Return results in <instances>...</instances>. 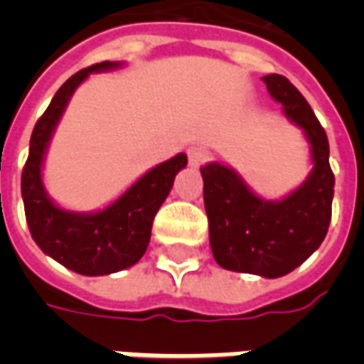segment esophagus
I'll list each match as a JSON object with an SVG mask.
<instances>
[{"label":"esophagus","instance_id":"34e87169","mask_svg":"<svg viewBox=\"0 0 364 364\" xmlns=\"http://www.w3.org/2000/svg\"><path fill=\"white\" fill-rule=\"evenodd\" d=\"M187 156H189L191 166L200 167L210 158V150L206 146H191L189 150H187Z\"/></svg>","mask_w":364,"mask_h":364}]
</instances>
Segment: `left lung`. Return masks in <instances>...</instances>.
Wrapping results in <instances>:
<instances>
[{"label":"left lung","mask_w":364,"mask_h":364,"mask_svg":"<svg viewBox=\"0 0 364 364\" xmlns=\"http://www.w3.org/2000/svg\"><path fill=\"white\" fill-rule=\"evenodd\" d=\"M263 82L312 144L314 169L308 181L279 203H267L220 164L203 166L200 173L216 263L228 271L277 279L302 265L323 242L336 177L329 166L326 130L302 93L279 74L263 75Z\"/></svg>","instance_id":"obj_1"}]
</instances>
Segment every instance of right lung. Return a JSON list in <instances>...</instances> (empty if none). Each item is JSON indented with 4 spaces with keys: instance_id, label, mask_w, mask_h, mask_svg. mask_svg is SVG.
Masks as SVG:
<instances>
[{
    "instance_id": "add662e5",
    "label": "right lung",
    "mask_w": 364,
    "mask_h": 364,
    "mask_svg": "<svg viewBox=\"0 0 364 364\" xmlns=\"http://www.w3.org/2000/svg\"><path fill=\"white\" fill-rule=\"evenodd\" d=\"M114 66L117 62H101L80 70L56 91L33 128L28 158L21 175L25 216L36 245L64 267L87 277L117 273L140 261L150 244L154 216L169 195L175 175L187 166V156L177 154L138 179L117 203L95 214L66 213L46 197L41 166L64 107L91 72Z\"/></svg>"
}]
</instances>
